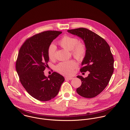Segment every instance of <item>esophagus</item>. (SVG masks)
<instances>
[{"label":"esophagus","mask_w":130,"mask_h":130,"mask_svg":"<svg viewBox=\"0 0 130 130\" xmlns=\"http://www.w3.org/2000/svg\"><path fill=\"white\" fill-rule=\"evenodd\" d=\"M65 80H71V79H73V77H65Z\"/></svg>","instance_id":"esophagus-1"}]
</instances>
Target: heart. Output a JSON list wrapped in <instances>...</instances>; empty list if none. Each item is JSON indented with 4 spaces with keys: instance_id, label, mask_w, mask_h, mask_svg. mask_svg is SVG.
Returning a JSON list of instances; mask_svg holds the SVG:
<instances>
[{
    "instance_id": "1",
    "label": "heart",
    "mask_w": 130,
    "mask_h": 130,
    "mask_svg": "<svg viewBox=\"0 0 130 130\" xmlns=\"http://www.w3.org/2000/svg\"><path fill=\"white\" fill-rule=\"evenodd\" d=\"M59 45L63 49L71 51L72 55L77 59H82L85 54L86 48L84 44L79 43L78 39L69 36H65L58 42ZM56 47L54 44L49 45L48 48V56L50 59L55 58ZM77 67V63L73 60L60 63L56 66V70L65 75H71L73 74L74 69Z\"/></svg>"
}]
</instances>
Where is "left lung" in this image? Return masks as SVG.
<instances>
[{
    "mask_svg": "<svg viewBox=\"0 0 130 130\" xmlns=\"http://www.w3.org/2000/svg\"><path fill=\"white\" fill-rule=\"evenodd\" d=\"M67 31L81 38L86 48L80 71H88L89 73L85 78L77 76L82 84L76 91L82 97L94 98L106 87L113 72L114 60L110 47L103 38L87 28L81 27Z\"/></svg>",
    "mask_w": 130,
    "mask_h": 130,
    "instance_id": "left-lung-1",
    "label": "left lung"
}]
</instances>
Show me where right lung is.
<instances>
[{"mask_svg":"<svg viewBox=\"0 0 130 130\" xmlns=\"http://www.w3.org/2000/svg\"><path fill=\"white\" fill-rule=\"evenodd\" d=\"M59 31H45L26 40L20 48L16 70L26 91L40 101H48L58 93L64 77L54 72L47 77L44 71L49 60L48 48L59 35Z\"/></svg>","mask_w":130,"mask_h":130,"instance_id":"1","label":"right lung"}]
</instances>
